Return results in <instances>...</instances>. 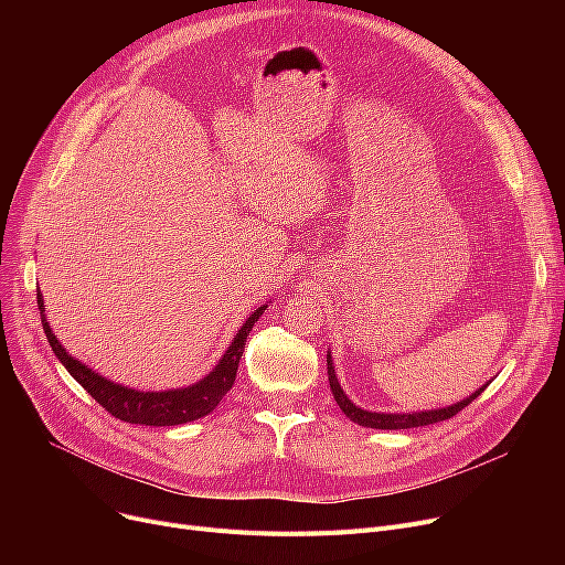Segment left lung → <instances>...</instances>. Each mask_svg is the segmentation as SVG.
I'll return each instance as SVG.
<instances>
[{
	"label": "left lung",
	"instance_id": "left-lung-1",
	"mask_svg": "<svg viewBox=\"0 0 565 565\" xmlns=\"http://www.w3.org/2000/svg\"><path fill=\"white\" fill-rule=\"evenodd\" d=\"M328 377H330V390L334 394V401L339 403V407L343 409L345 417L350 422H354V424H360L364 428H375V430L419 428V426H430V424H437V422H444V419H451L454 414H458L462 407H467L492 382V380H488V384H483V387H479L471 396H467V398H462V401H458L454 405H447V407L422 409V412H371V409H364L360 405H354L345 396V392L341 390V382L337 377L334 360H332V352L330 350H328Z\"/></svg>",
	"mask_w": 565,
	"mask_h": 565
}]
</instances>
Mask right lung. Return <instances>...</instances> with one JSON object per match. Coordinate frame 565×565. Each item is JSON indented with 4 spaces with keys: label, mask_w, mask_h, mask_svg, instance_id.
Wrapping results in <instances>:
<instances>
[{
    "label": "right lung",
    "mask_w": 565,
    "mask_h": 565,
    "mask_svg": "<svg viewBox=\"0 0 565 565\" xmlns=\"http://www.w3.org/2000/svg\"><path fill=\"white\" fill-rule=\"evenodd\" d=\"M41 322L47 337V343L52 345L56 360L66 366V371L82 384V387L92 394L109 414L116 419L139 424V426H178L196 422L205 414H211L220 401L226 396V392L233 387L237 364L245 352L247 337L254 328V322L263 316L267 305H260L252 316L243 322V328L237 330L228 348L215 364V369L203 375L199 382L190 384V387H178V390H164V392H139L126 384H118L114 380L103 377L94 369L77 362L73 354L66 352V348L58 343V339L52 334L50 322L45 318V305H43V292L36 290Z\"/></svg>",
    "instance_id": "1"
}]
</instances>
